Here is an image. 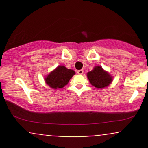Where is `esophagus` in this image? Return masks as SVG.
I'll return each instance as SVG.
<instances>
[{"mask_svg":"<svg viewBox=\"0 0 148 148\" xmlns=\"http://www.w3.org/2000/svg\"><path fill=\"white\" fill-rule=\"evenodd\" d=\"M84 73V69H80V70H78L77 71V74H79V75H82Z\"/></svg>","mask_w":148,"mask_h":148,"instance_id":"1","label":"esophagus"}]
</instances>
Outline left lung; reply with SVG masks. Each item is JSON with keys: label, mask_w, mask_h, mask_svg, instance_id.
I'll use <instances>...</instances> for the list:
<instances>
[{"label": "left lung", "mask_w": 148, "mask_h": 148, "mask_svg": "<svg viewBox=\"0 0 148 148\" xmlns=\"http://www.w3.org/2000/svg\"><path fill=\"white\" fill-rule=\"evenodd\" d=\"M87 77L92 86L98 89L108 87L113 79V77L109 72L104 70L102 67L99 65L95 66L92 70L88 72Z\"/></svg>", "instance_id": "8db88e82"}]
</instances>
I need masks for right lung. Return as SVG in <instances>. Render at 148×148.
Wrapping results in <instances>:
<instances>
[{
	"mask_svg": "<svg viewBox=\"0 0 148 148\" xmlns=\"http://www.w3.org/2000/svg\"><path fill=\"white\" fill-rule=\"evenodd\" d=\"M76 73L73 69H67L63 65L58 66L45 77V83L53 89L64 88Z\"/></svg>",
	"mask_w": 148,
	"mask_h": 148,
	"instance_id": "obj_1",
	"label": "right lung"
}]
</instances>
